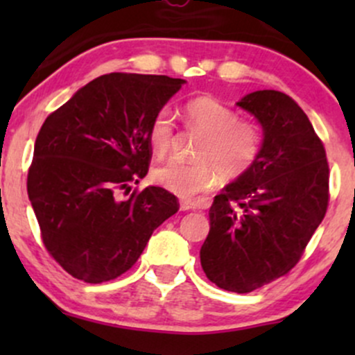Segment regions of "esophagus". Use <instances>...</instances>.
I'll return each mask as SVG.
<instances>
[{
  "instance_id": "34e87169",
  "label": "esophagus",
  "mask_w": 355,
  "mask_h": 355,
  "mask_svg": "<svg viewBox=\"0 0 355 355\" xmlns=\"http://www.w3.org/2000/svg\"><path fill=\"white\" fill-rule=\"evenodd\" d=\"M197 209V203L191 200H180V210L189 211V210H195Z\"/></svg>"
}]
</instances>
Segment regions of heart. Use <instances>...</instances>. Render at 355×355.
<instances>
[{"label": "heart", "instance_id": "b5f03b06", "mask_svg": "<svg viewBox=\"0 0 355 355\" xmlns=\"http://www.w3.org/2000/svg\"><path fill=\"white\" fill-rule=\"evenodd\" d=\"M187 123L203 135L195 150L193 164L166 162L153 170V182L182 198H191L217 185L220 175L237 180L254 168L262 153L260 126L242 120L234 108L211 96H197L185 105ZM175 118L162 108L148 126V145L158 157L172 150Z\"/></svg>", "mask_w": 355, "mask_h": 355}]
</instances>
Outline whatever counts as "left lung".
Wrapping results in <instances>:
<instances>
[{
	"mask_svg": "<svg viewBox=\"0 0 355 355\" xmlns=\"http://www.w3.org/2000/svg\"><path fill=\"white\" fill-rule=\"evenodd\" d=\"M237 105L262 125V153L214 198L200 262L217 287L247 294L297 266L331 195L324 144L295 100L260 89Z\"/></svg>",
	"mask_w": 355,
	"mask_h": 355,
	"instance_id": "1",
	"label": "left lung"
}]
</instances>
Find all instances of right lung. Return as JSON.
I'll return each instance as SVG.
<instances>
[{"label":"right lung","instance_id":"1","mask_svg":"<svg viewBox=\"0 0 355 355\" xmlns=\"http://www.w3.org/2000/svg\"><path fill=\"white\" fill-rule=\"evenodd\" d=\"M185 80L108 73L50 113L35 141L28 197L43 245L87 284L133 267L153 230L180 209L162 187L132 191L148 172V126Z\"/></svg>","mask_w":355,"mask_h":355}]
</instances>
